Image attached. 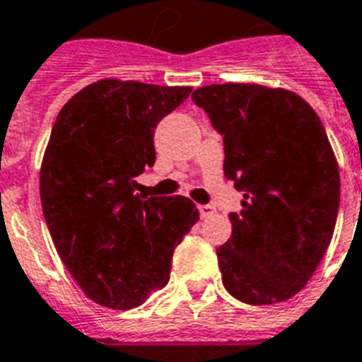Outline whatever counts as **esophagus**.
Masks as SVG:
<instances>
[{
    "label": "esophagus",
    "instance_id": "34e87169",
    "mask_svg": "<svg viewBox=\"0 0 362 362\" xmlns=\"http://www.w3.org/2000/svg\"><path fill=\"white\" fill-rule=\"evenodd\" d=\"M197 209H199L201 218H209L212 212H214V206H212V205H199Z\"/></svg>",
    "mask_w": 362,
    "mask_h": 362
}]
</instances>
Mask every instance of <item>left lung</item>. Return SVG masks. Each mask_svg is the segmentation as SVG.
I'll return each instance as SVG.
<instances>
[{
	"instance_id": "left-lung-1",
	"label": "left lung",
	"mask_w": 362,
	"mask_h": 362,
	"mask_svg": "<svg viewBox=\"0 0 362 362\" xmlns=\"http://www.w3.org/2000/svg\"><path fill=\"white\" fill-rule=\"evenodd\" d=\"M224 136V173L243 192L231 237L216 248L222 283L250 305L285 302L327 252L340 206V173L313 107L285 89L224 83L195 89Z\"/></svg>"
}]
</instances>
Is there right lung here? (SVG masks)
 Segmentation results:
<instances>
[{"label":"right lung","mask_w":362,"mask_h":362,"mask_svg":"<svg viewBox=\"0 0 362 362\" xmlns=\"http://www.w3.org/2000/svg\"><path fill=\"white\" fill-rule=\"evenodd\" d=\"M192 87L102 79L66 102L41 163L43 216L66 269L104 308L131 310L169 283L173 252L199 220L187 197H146L157 123Z\"/></svg>","instance_id":"right-lung-1"}]
</instances>
